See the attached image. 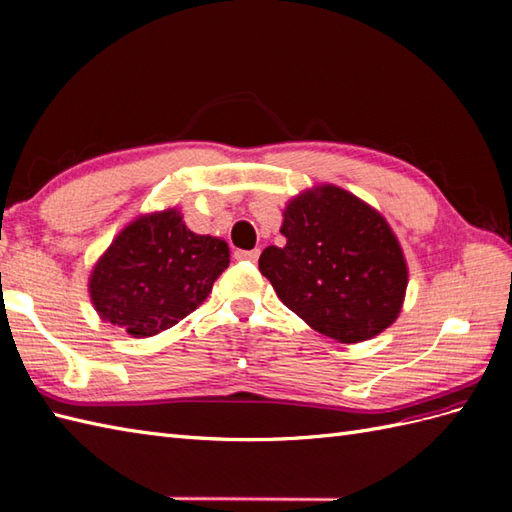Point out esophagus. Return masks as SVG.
I'll return each mask as SVG.
<instances>
[{
	"label": "esophagus",
	"mask_w": 512,
	"mask_h": 512,
	"mask_svg": "<svg viewBox=\"0 0 512 512\" xmlns=\"http://www.w3.org/2000/svg\"><path fill=\"white\" fill-rule=\"evenodd\" d=\"M236 260H247V263H256L260 256V249H236Z\"/></svg>",
	"instance_id": "1"
}]
</instances>
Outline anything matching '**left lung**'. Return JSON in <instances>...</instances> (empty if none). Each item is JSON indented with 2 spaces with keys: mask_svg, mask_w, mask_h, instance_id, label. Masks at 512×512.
<instances>
[{
  "mask_svg": "<svg viewBox=\"0 0 512 512\" xmlns=\"http://www.w3.org/2000/svg\"><path fill=\"white\" fill-rule=\"evenodd\" d=\"M284 247L260 254V273L286 308L339 343H360L397 319L408 267L397 236L376 208L334 184L284 208Z\"/></svg>",
  "mask_w": 512,
  "mask_h": 512,
  "instance_id": "left-lung-1",
  "label": "left lung"
}]
</instances>
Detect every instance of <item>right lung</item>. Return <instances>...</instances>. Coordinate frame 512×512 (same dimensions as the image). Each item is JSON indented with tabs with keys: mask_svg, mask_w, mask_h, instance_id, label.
I'll use <instances>...</instances> for the list:
<instances>
[{
	"mask_svg": "<svg viewBox=\"0 0 512 512\" xmlns=\"http://www.w3.org/2000/svg\"><path fill=\"white\" fill-rule=\"evenodd\" d=\"M228 265V243L191 232L178 208L141 215L95 263L91 302L104 321L145 339L193 313Z\"/></svg>",
	"mask_w": 512,
	"mask_h": 512,
	"instance_id": "add662e5",
	"label": "right lung"
}]
</instances>
